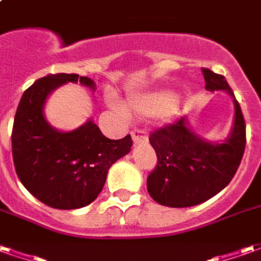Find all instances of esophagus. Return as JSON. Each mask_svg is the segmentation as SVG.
<instances>
[{"label":"esophagus","mask_w":261,"mask_h":261,"mask_svg":"<svg viewBox=\"0 0 261 261\" xmlns=\"http://www.w3.org/2000/svg\"><path fill=\"white\" fill-rule=\"evenodd\" d=\"M131 136H133V141L136 142V144H141V142L148 141L147 131L142 130V128H137V130H134L131 133Z\"/></svg>","instance_id":"34e87169"}]
</instances>
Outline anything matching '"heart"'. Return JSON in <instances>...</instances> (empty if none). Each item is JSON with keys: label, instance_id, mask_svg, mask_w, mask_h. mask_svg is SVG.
Masks as SVG:
<instances>
[{"label": "heart", "instance_id": "b5f03b06", "mask_svg": "<svg viewBox=\"0 0 261 261\" xmlns=\"http://www.w3.org/2000/svg\"><path fill=\"white\" fill-rule=\"evenodd\" d=\"M176 102V96L170 92H155V93H147L141 96L133 97L130 100L131 108L140 114L145 116H155V114H162L173 108ZM109 103L113 106L116 110L123 112V109L116 100L114 96H109Z\"/></svg>", "mask_w": 261, "mask_h": 261}]
</instances>
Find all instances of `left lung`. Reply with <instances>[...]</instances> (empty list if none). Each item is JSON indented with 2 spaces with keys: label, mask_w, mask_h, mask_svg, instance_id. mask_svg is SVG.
I'll use <instances>...</instances> for the list:
<instances>
[{
  "label": "left lung",
  "mask_w": 261,
  "mask_h": 261,
  "mask_svg": "<svg viewBox=\"0 0 261 261\" xmlns=\"http://www.w3.org/2000/svg\"><path fill=\"white\" fill-rule=\"evenodd\" d=\"M201 71L207 91H225L233 97L235 121L222 144L194 134L186 117L149 134L158 162L148 175L147 189L155 201L166 207H193L218 194L235 176L246 147L245 119L225 76L208 68Z\"/></svg>",
  "instance_id": "8db88e82"
}]
</instances>
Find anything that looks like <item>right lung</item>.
Segmentation results:
<instances>
[{
  "label": "right lung",
  "instance_id": "right-lung-1",
  "mask_svg": "<svg viewBox=\"0 0 261 261\" xmlns=\"http://www.w3.org/2000/svg\"><path fill=\"white\" fill-rule=\"evenodd\" d=\"M67 82L95 89V82L76 74H48L29 86L20 99L12 127V158L28 192L57 210H75L95 201L108 170L130 152L133 140H109L92 120L74 131L48 124L43 106L48 93Z\"/></svg>",
  "mask_w": 261,
  "mask_h": 261
}]
</instances>
